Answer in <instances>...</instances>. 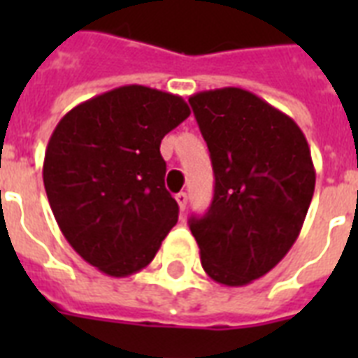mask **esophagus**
<instances>
[{
	"mask_svg": "<svg viewBox=\"0 0 358 358\" xmlns=\"http://www.w3.org/2000/svg\"><path fill=\"white\" fill-rule=\"evenodd\" d=\"M176 202H178L180 210L184 212L185 206H187V195H185V193H178V195H176Z\"/></svg>",
	"mask_w": 358,
	"mask_h": 358,
	"instance_id": "obj_1",
	"label": "esophagus"
}]
</instances>
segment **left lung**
Segmentation results:
<instances>
[{"mask_svg":"<svg viewBox=\"0 0 358 358\" xmlns=\"http://www.w3.org/2000/svg\"><path fill=\"white\" fill-rule=\"evenodd\" d=\"M189 103L215 174L212 206L189 219L191 234L208 277L245 286L303 229L316 185L310 148L292 117L239 87L196 92Z\"/></svg>","mask_w":358,"mask_h":358,"instance_id":"1","label":"left lung"}]
</instances>
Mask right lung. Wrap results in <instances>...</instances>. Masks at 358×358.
<instances>
[{
  "label": "right lung",
  "instance_id": "right-lung-1",
  "mask_svg": "<svg viewBox=\"0 0 358 358\" xmlns=\"http://www.w3.org/2000/svg\"><path fill=\"white\" fill-rule=\"evenodd\" d=\"M189 113L178 94L124 85L70 109L48 141L42 178L53 217L109 277L148 266L178 221L159 145Z\"/></svg>",
  "mask_w": 358,
  "mask_h": 358
}]
</instances>
